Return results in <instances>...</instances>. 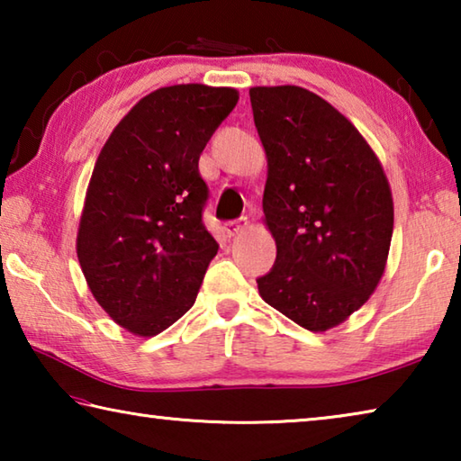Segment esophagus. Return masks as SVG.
<instances>
[{"label": "esophagus", "instance_id": "esophagus-1", "mask_svg": "<svg viewBox=\"0 0 461 461\" xmlns=\"http://www.w3.org/2000/svg\"><path fill=\"white\" fill-rule=\"evenodd\" d=\"M248 228V217H240V220H231L223 223V230L228 236H236L241 230Z\"/></svg>", "mask_w": 461, "mask_h": 461}]
</instances>
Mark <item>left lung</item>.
Listing matches in <instances>:
<instances>
[{
	"label": "left lung",
	"instance_id": "obj_1",
	"mask_svg": "<svg viewBox=\"0 0 461 461\" xmlns=\"http://www.w3.org/2000/svg\"><path fill=\"white\" fill-rule=\"evenodd\" d=\"M268 158L264 221L276 262L260 276L270 307L309 331L339 325L384 275L394 209L384 170L346 115L294 85L252 87Z\"/></svg>",
	"mask_w": 461,
	"mask_h": 461
}]
</instances>
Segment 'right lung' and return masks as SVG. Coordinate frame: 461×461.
<instances>
[{
    "label": "right lung",
    "mask_w": 461,
    "mask_h": 461,
    "mask_svg": "<svg viewBox=\"0 0 461 461\" xmlns=\"http://www.w3.org/2000/svg\"><path fill=\"white\" fill-rule=\"evenodd\" d=\"M236 104L231 87L156 89L101 148L77 256L95 301L131 333L158 335L197 299L220 248L203 223L199 156Z\"/></svg>",
    "instance_id": "obj_1"
}]
</instances>
